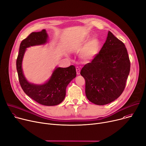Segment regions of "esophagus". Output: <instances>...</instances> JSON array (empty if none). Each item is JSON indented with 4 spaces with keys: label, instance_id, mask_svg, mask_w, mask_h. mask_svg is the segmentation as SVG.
I'll return each instance as SVG.
<instances>
[{
    "label": "esophagus",
    "instance_id": "obj_1",
    "mask_svg": "<svg viewBox=\"0 0 146 146\" xmlns=\"http://www.w3.org/2000/svg\"><path fill=\"white\" fill-rule=\"evenodd\" d=\"M76 73H77V75H79L80 73V69L79 67H76Z\"/></svg>",
    "mask_w": 146,
    "mask_h": 146
}]
</instances>
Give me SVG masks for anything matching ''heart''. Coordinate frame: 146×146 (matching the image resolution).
<instances>
[{
    "label": "heart",
    "instance_id": "b5f03b06",
    "mask_svg": "<svg viewBox=\"0 0 146 146\" xmlns=\"http://www.w3.org/2000/svg\"><path fill=\"white\" fill-rule=\"evenodd\" d=\"M101 43L97 38L86 37L77 44L79 50L82 49L80 53V57L85 61H90L98 55L100 52Z\"/></svg>",
    "mask_w": 146,
    "mask_h": 146
}]
</instances>
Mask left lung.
I'll return each instance as SVG.
<instances>
[{"mask_svg":"<svg viewBox=\"0 0 146 146\" xmlns=\"http://www.w3.org/2000/svg\"><path fill=\"white\" fill-rule=\"evenodd\" d=\"M130 70L127 48L109 31L98 55L80 72L86 82L87 99L97 105L117 99L124 90Z\"/></svg>","mask_w":146,"mask_h":146,"instance_id":"1","label":"left lung"}]
</instances>
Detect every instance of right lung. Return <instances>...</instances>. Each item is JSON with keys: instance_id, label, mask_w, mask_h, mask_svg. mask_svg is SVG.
Returning a JSON list of instances; mask_svg holds the SVG:
<instances>
[{"instance_id": "1", "label": "right lung", "mask_w": 146, "mask_h": 146, "mask_svg": "<svg viewBox=\"0 0 146 146\" xmlns=\"http://www.w3.org/2000/svg\"><path fill=\"white\" fill-rule=\"evenodd\" d=\"M47 40L48 35L43 29L41 32L32 33L22 40L16 60V69L19 83L24 92L39 104L50 106L57 105L63 101L66 87L76 77V71L73 65L66 68L56 67L50 78L43 84H36L27 80L22 69V61L26 48L44 44Z\"/></svg>"}]
</instances>
